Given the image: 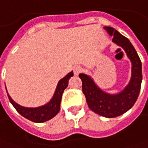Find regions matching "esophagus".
Segmentation results:
<instances>
[{
  "instance_id": "esophagus-1",
  "label": "esophagus",
  "mask_w": 148,
  "mask_h": 148,
  "mask_svg": "<svg viewBox=\"0 0 148 148\" xmlns=\"http://www.w3.org/2000/svg\"><path fill=\"white\" fill-rule=\"evenodd\" d=\"M83 71V68H81L80 66H76V67H74L73 68V72H74V74L77 76V75H79L80 72H82Z\"/></svg>"
}]
</instances>
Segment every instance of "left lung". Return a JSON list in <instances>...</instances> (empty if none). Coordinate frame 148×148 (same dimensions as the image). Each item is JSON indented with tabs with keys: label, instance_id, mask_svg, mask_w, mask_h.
Returning <instances> with one entry per match:
<instances>
[{
	"label": "left lung",
	"instance_id": "8db88e82",
	"mask_svg": "<svg viewBox=\"0 0 148 148\" xmlns=\"http://www.w3.org/2000/svg\"><path fill=\"white\" fill-rule=\"evenodd\" d=\"M104 29L110 36L112 41L125 51L131 62V77L129 83L121 92L110 94L101 89L90 76L80 73L82 91L86 97L90 110L106 118H115L123 114L133 106L138 99L142 83V64L133 45L129 39L113 27L105 26Z\"/></svg>",
	"mask_w": 148,
	"mask_h": 148
}]
</instances>
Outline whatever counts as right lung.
<instances>
[{"label": "right lung", "mask_w": 148, "mask_h": 148, "mask_svg": "<svg viewBox=\"0 0 148 148\" xmlns=\"http://www.w3.org/2000/svg\"><path fill=\"white\" fill-rule=\"evenodd\" d=\"M73 75L74 74L72 71L71 72H69L67 76L62 78L57 84L56 91L54 92V95L51 97V99L47 103L42 106L35 107V108L21 106L19 104L16 103L14 100L11 98L10 94L8 93V91L7 90L6 91H7L10 101L21 116H23L24 118L32 121L34 123H44L50 119H53L59 113V111L60 110L61 98H62L63 92L64 89L68 87V80L72 76H73Z\"/></svg>", "instance_id": "1"}]
</instances>
